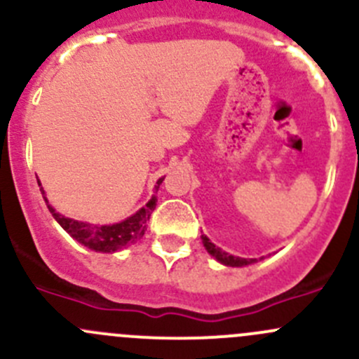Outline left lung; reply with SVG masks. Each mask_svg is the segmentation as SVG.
<instances>
[{"instance_id":"1","label":"left lung","mask_w":359,"mask_h":359,"mask_svg":"<svg viewBox=\"0 0 359 359\" xmlns=\"http://www.w3.org/2000/svg\"><path fill=\"white\" fill-rule=\"evenodd\" d=\"M201 240H203V245H205L206 252H208L212 257H215V259L219 260L220 264H224V266L243 267V266H248V264L257 262V259H241V257L229 255V253H226V252H224V250H220L219 247H215V245H213L212 241H210L208 238L205 236V234H201Z\"/></svg>"}]
</instances>
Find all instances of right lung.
I'll return each mask as SVG.
<instances>
[{
    "label": "right lung",
    "instance_id": "right-lung-1",
    "mask_svg": "<svg viewBox=\"0 0 359 359\" xmlns=\"http://www.w3.org/2000/svg\"><path fill=\"white\" fill-rule=\"evenodd\" d=\"M163 179L158 180L154 189H159L161 186ZM38 186H41L38 180ZM41 194H45L41 187ZM45 198L46 206H48L50 213L53 215V219L62 226L64 231H67L72 238H74L78 243H81L83 247L90 248V250H95V252H102V253H112V252H118V250L128 247V245L137 243L140 238L144 236L146 233V227H147V220H149L151 213L153 210L156 208V203L158 198L153 196L142 208L139 210L137 213H133L132 217L125 219L123 222L118 224H111V226H93V224H86V222H79V220L74 219H69V217L60 215L59 212H55L52 205H50L48 200Z\"/></svg>",
    "mask_w": 359,
    "mask_h": 359
}]
</instances>
